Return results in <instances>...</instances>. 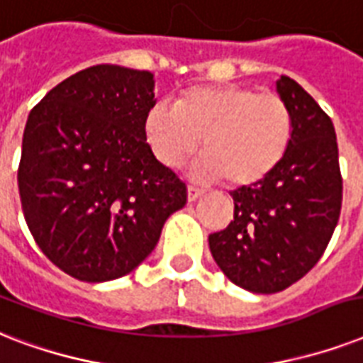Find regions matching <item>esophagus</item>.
<instances>
[{
    "label": "esophagus",
    "instance_id": "esophagus-1",
    "mask_svg": "<svg viewBox=\"0 0 363 363\" xmlns=\"http://www.w3.org/2000/svg\"><path fill=\"white\" fill-rule=\"evenodd\" d=\"M202 195H204V191L199 189V187H193V185L187 187V201L189 202H195L196 199H201Z\"/></svg>",
    "mask_w": 363,
    "mask_h": 363
}]
</instances>
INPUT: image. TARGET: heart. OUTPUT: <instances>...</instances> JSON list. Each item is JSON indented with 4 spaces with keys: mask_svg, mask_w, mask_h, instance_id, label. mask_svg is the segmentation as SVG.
<instances>
[{
    "mask_svg": "<svg viewBox=\"0 0 363 363\" xmlns=\"http://www.w3.org/2000/svg\"><path fill=\"white\" fill-rule=\"evenodd\" d=\"M143 138L162 167H182L201 147V179H229L233 187L263 184L282 164L294 138V115L274 92L244 85H199L174 108L155 104L143 119Z\"/></svg>",
    "mask_w": 363,
    "mask_h": 363,
    "instance_id": "obj_1",
    "label": "heart"
}]
</instances>
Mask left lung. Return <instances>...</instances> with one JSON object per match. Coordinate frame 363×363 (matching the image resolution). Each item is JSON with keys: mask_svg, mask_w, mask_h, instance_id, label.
Listing matches in <instances>:
<instances>
[{"mask_svg": "<svg viewBox=\"0 0 363 363\" xmlns=\"http://www.w3.org/2000/svg\"><path fill=\"white\" fill-rule=\"evenodd\" d=\"M277 91L294 115L288 155L263 184L233 191V221L208 237L225 277L254 294L282 291L318 263L342 202L333 123L297 81L282 75Z\"/></svg>", "mask_w": 363, "mask_h": 363, "instance_id": "obj_1", "label": "left lung"}]
</instances>
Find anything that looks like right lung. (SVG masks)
Returning <instances> with one entry per match:
<instances>
[{"label": "right lung", "instance_id": "obj_1", "mask_svg": "<svg viewBox=\"0 0 363 363\" xmlns=\"http://www.w3.org/2000/svg\"><path fill=\"white\" fill-rule=\"evenodd\" d=\"M153 89L151 72L98 64L58 83L28 115L18 164L24 220L41 252L77 280L134 271L187 202L184 182L143 138Z\"/></svg>", "mask_w": 363, "mask_h": 363}]
</instances>
